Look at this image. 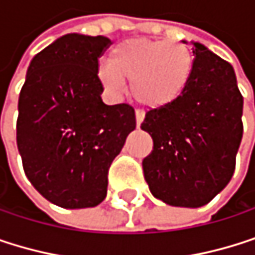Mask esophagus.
<instances>
[{
	"label": "esophagus",
	"instance_id": "34e87169",
	"mask_svg": "<svg viewBox=\"0 0 255 255\" xmlns=\"http://www.w3.org/2000/svg\"><path fill=\"white\" fill-rule=\"evenodd\" d=\"M143 119H145V113L142 110H136V124H137V127H140Z\"/></svg>",
	"mask_w": 255,
	"mask_h": 255
}]
</instances>
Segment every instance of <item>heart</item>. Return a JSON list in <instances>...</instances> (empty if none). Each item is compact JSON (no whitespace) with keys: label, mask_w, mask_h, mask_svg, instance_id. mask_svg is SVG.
Returning a JSON list of instances; mask_svg holds the SVG:
<instances>
[{"label":"heart","mask_w":255,"mask_h":255,"mask_svg":"<svg viewBox=\"0 0 255 255\" xmlns=\"http://www.w3.org/2000/svg\"><path fill=\"white\" fill-rule=\"evenodd\" d=\"M194 56L181 43L167 40H125L98 68V77L110 91L130 83L131 95L148 109L175 104L187 91L194 74Z\"/></svg>","instance_id":"heart-1"}]
</instances>
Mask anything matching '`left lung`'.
<instances>
[{"label":"left lung","mask_w":255,"mask_h":255,"mask_svg":"<svg viewBox=\"0 0 255 255\" xmlns=\"http://www.w3.org/2000/svg\"><path fill=\"white\" fill-rule=\"evenodd\" d=\"M194 74L172 106L152 109L140 128L154 142L143 173L154 197L170 206L200 208L230 182L244 134V97L233 67L193 43Z\"/></svg>","instance_id":"left-lung-1"}]
</instances>
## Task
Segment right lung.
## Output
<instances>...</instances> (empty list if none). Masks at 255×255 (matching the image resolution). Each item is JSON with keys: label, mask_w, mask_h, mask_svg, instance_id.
<instances>
[{"label": "right lung", "mask_w": 255, "mask_h": 255, "mask_svg": "<svg viewBox=\"0 0 255 255\" xmlns=\"http://www.w3.org/2000/svg\"><path fill=\"white\" fill-rule=\"evenodd\" d=\"M110 44L103 35H62L32 58L20 89L16 140L25 175L65 209L106 199L109 167L136 128L130 104L101 100L98 58Z\"/></svg>", "instance_id": "obj_1"}]
</instances>
